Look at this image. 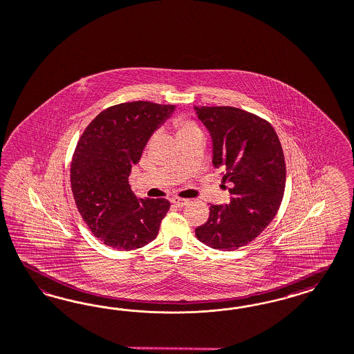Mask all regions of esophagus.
Segmentation results:
<instances>
[{
	"instance_id": "obj_1",
	"label": "esophagus",
	"mask_w": 354,
	"mask_h": 354,
	"mask_svg": "<svg viewBox=\"0 0 354 354\" xmlns=\"http://www.w3.org/2000/svg\"><path fill=\"white\" fill-rule=\"evenodd\" d=\"M171 203L174 204V205H176V207H183L189 203L188 200H185V198H179V197H172L171 198Z\"/></svg>"
}]
</instances>
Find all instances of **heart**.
<instances>
[{
    "instance_id": "b5f03b06",
    "label": "heart",
    "mask_w": 354,
    "mask_h": 354,
    "mask_svg": "<svg viewBox=\"0 0 354 354\" xmlns=\"http://www.w3.org/2000/svg\"><path fill=\"white\" fill-rule=\"evenodd\" d=\"M175 125H176V128H178L179 137H182L184 134L192 133V132L198 131V128L196 127L195 124L187 122V120H184V119H178V120L175 122Z\"/></svg>"
}]
</instances>
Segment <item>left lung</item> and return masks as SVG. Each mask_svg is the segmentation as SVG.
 I'll return each instance as SVG.
<instances>
[{
  "label": "left lung",
  "instance_id": "obj_1",
  "mask_svg": "<svg viewBox=\"0 0 354 354\" xmlns=\"http://www.w3.org/2000/svg\"><path fill=\"white\" fill-rule=\"evenodd\" d=\"M212 138V163L230 184L229 204L210 205L198 241L221 251L250 243L280 207L286 167L280 140L264 119L235 107H194Z\"/></svg>",
  "mask_w": 354,
  "mask_h": 354
}]
</instances>
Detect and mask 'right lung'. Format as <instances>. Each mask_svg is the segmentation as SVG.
I'll return each mask as SVG.
<instances>
[{
	"label": "right lung",
	"instance_id": "right-lung-1",
	"mask_svg": "<svg viewBox=\"0 0 354 354\" xmlns=\"http://www.w3.org/2000/svg\"><path fill=\"white\" fill-rule=\"evenodd\" d=\"M175 109L144 100L112 106L87 125L77 144L71 166L75 205L91 232L112 248H141L158 235L170 201L137 197L128 178Z\"/></svg>",
	"mask_w": 354,
	"mask_h": 354
}]
</instances>
